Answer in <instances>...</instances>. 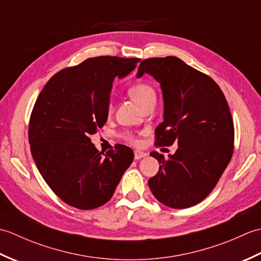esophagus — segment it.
I'll list each match as a JSON object with an SVG mask.
<instances>
[{
  "label": "esophagus",
  "instance_id": "esophagus-1",
  "mask_svg": "<svg viewBox=\"0 0 261 261\" xmlns=\"http://www.w3.org/2000/svg\"><path fill=\"white\" fill-rule=\"evenodd\" d=\"M147 153L146 152H142V151H135V159L138 160V159H141L143 157H146Z\"/></svg>",
  "mask_w": 261,
  "mask_h": 261
}]
</instances>
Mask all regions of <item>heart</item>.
Masks as SVG:
<instances>
[{
  "instance_id": "b5f03b06",
  "label": "heart",
  "mask_w": 261,
  "mask_h": 261,
  "mask_svg": "<svg viewBox=\"0 0 261 261\" xmlns=\"http://www.w3.org/2000/svg\"><path fill=\"white\" fill-rule=\"evenodd\" d=\"M129 95L141 109L146 108L148 104L156 102V92H154L153 87L147 84V83H139V84H136L130 87ZM112 111L113 104L110 101L108 104V113L111 114ZM126 140L130 143H134V145H138V143H139L138 138L131 134L126 135Z\"/></svg>"
}]
</instances>
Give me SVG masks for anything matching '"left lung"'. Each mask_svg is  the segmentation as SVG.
Returning a JSON list of instances; mask_svg holds the SVG:
<instances>
[{
    "instance_id": "obj_1",
    "label": "left lung",
    "mask_w": 261,
    "mask_h": 261,
    "mask_svg": "<svg viewBox=\"0 0 261 261\" xmlns=\"http://www.w3.org/2000/svg\"><path fill=\"white\" fill-rule=\"evenodd\" d=\"M151 75L160 83L164 121L154 134L158 146L174 142V154L165 159L148 185L160 203L187 208L206 197L218 184L233 153L234 126L228 102L219 85L177 57L142 60L137 77Z\"/></svg>"
}]
</instances>
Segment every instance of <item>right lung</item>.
I'll list each match as a JSON object with an SVG mask.
<instances>
[{
    "label": "right lung",
    "instance_id": "obj_1",
    "mask_svg": "<svg viewBox=\"0 0 261 261\" xmlns=\"http://www.w3.org/2000/svg\"><path fill=\"white\" fill-rule=\"evenodd\" d=\"M139 58H88L55 74L39 94L29 123L32 158L63 201L80 210L102 206L113 196L134 151L120 145L99 152L91 142L108 120L112 83L130 74Z\"/></svg>",
    "mask_w": 261,
    "mask_h": 261
}]
</instances>
